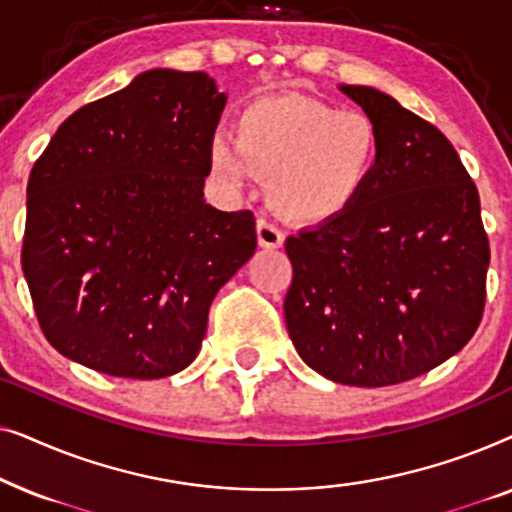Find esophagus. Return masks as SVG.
I'll use <instances>...</instances> for the list:
<instances>
[{"label": "esophagus", "mask_w": 512, "mask_h": 512, "mask_svg": "<svg viewBox=\"0 0 512 512\" xmlns=\"http://www.w3.org/2000/svg\"><path fill=\"white\" fill-rule=\"evenodd\" d=\"M256 235H258V247L263 249H279L284 244V233L268 219H258Z\"/></svg>", "instance_id": "obj_1"}]
</instances>
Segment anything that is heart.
<instances>
[{
  "mask_svg": "<svg viewBox=\"0 0 512 512\" xmlns=\"http://www.w3.org/2000/svg\"><path fill=\"white\" fill-rule=\"evenodd\" d=\"M377 123L356 109L300 95H268L237 116V137L216 132L207 163L228 191L268 179L270 205L284 219L317 226L361 198L380 160Z\"/></svg>",
  "mask_w": 512,
  "mask_h": 512,
  "instance_id": "1",
  "label": "heart"
}]
</instances>
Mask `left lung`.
Wrapping results in <instances>:
<instances>
[{"instance_id":"left-lung-1","label":"left lung","mask_w":512,"mask_h":512,"mask_svg":"<svg viewBox=\"0 0 512 512\" xmlns=\"http://www.w3.org/2000/svg\"><path fill=\"white\" fill-rule=\"evenodd\" d=\"M377 123L380 160L338 219L286 240L293 347L326 380L387 387L464 349L485 307L489 242L454 146L370 86H338Z\"/></svg>"}]
</instances>
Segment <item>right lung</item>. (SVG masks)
<instances>
[{"mask_svg":"<svg viewBox=\"0 0 512 512\" xmlns=\"http://www.w3.org/2000/svg\"><path fill=\"white\" fill-rule=\"evenodd\" d=\"M226 100L205 72L149 69L74 111L34 163L23 272L62 356L128 380L198 356L214 296L256 249L254 214L202 191Z\"/></svg>","mask_w":512,"mask_h":512,"instance_id":"right-lung-1","label":"right lung"}]
</instances>
